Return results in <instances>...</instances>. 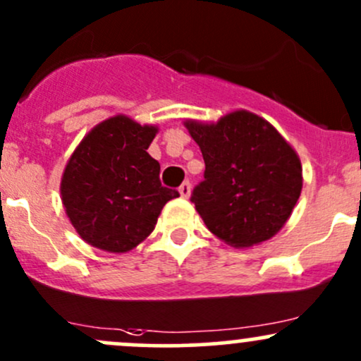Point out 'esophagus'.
<instances>
[{"mask_svg":"<svg viewBox=\"0 0 361 361\" xmlns=\"http://www.w3.org/2000/svg\"><path fill=\"white\" fill-rule=\"evenodd\" d=\"M179 192H180L182 197H189V195H191V182H189V180L182 182L180 188H179Z\"/></svg>","mask_w":361,"mask_h":361,"instance_id":"34e87169","label":"esophagus"}]
</instances>
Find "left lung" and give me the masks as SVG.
Listing matches in <instances>:
<instances>
[{"instance_id": "left-lung-1", "label": "left lung", "mask_w": 361, "mask_h": 361, "mask_svg": "<svg viewBox=\"0 0 361 361\" xmlns=\"http://www.w3.org/2000/svg\"><path fill=\"white\" fill-rule=\"evenodd\" d=\"M185 127L204 160L191 201L210 232L235 247L277 234L303 188L296 151L267 120L244 110Z\"/></svg>"}]
</instances>
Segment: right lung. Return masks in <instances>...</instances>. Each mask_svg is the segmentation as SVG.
<instances>
[{
  "label": "right lung",
  "instance_id": "right-lung-1",
  "mask_svg": "<svg viewBox=\"0 0 361 361\" xmlns=\"http://www.w3.org/2000/svg\"><path fill=\"white\" fill-rule=\"evenodd\" d=\"M157 127L118 115L96 126L65 166L61 201L84 241L126 253L145 241L166 201L179 196L160 182V164L146 149Z\"/></svg>",
  "mask_w": 361,
  "mask_h": 361
}]
</instances>
